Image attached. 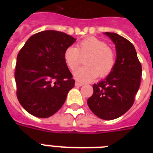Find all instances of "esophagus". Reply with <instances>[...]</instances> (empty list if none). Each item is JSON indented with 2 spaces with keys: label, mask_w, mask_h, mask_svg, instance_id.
<instances>
[{
  "label": "esophagus",
  "mask_w": 153,
  "mask_h": 153,
  "mask_svg": "<svg viewBox=\"0 0 153 153\" xmlns=\"http://www.w3.org/2000/svg\"><path fill=\"white\" fill-rule=\"evenodd\" d=\"M82 85H83V83H82V82H75V86H82Z\"/></svg>",
  "instance_id": "esophagus-1"
}]
</instances>
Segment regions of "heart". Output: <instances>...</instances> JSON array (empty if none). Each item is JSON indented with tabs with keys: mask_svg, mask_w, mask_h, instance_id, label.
Here are the masks:
<instances>
[{
	"mask_svg": "<svg viewBox=\"0 0 153 153\" xmlns=\"http://www.w3.org/2000/svg\"><path fill=\"white\" fill-rule=\"evenodd\" d=\"M85 67L74 72L77 80L86 82L98 76H107L115 66V55L108 44L96 37H88L77 44L76 48L68 47L63 53V59L71 71L78 68L85 58Z\"/></svg>",
	"mask_w": 153,
	"mask_h": 153,
	"instance_id": "heart-1",
	"label": "heart"
}]
</instances>
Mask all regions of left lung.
Here are the masks:
<instances>
[{
  "label": "left lung",
  "instance_id": "1",
  "mask_svg": "<svg viewBox=\"0 0 153 153\" xmlns=\"http://www.w3.org/2000/svg\"><path fill=\"white\" fill-rule=\"evenodd\" d=\"M105 34L115 44L116 62L106 79L94 84L93 95L88 98L87 105L99 118L114 120L126 114L133 105L142 68L132 43L114 32Z\"/></svg>",
  "mask_w": 153,
  "mask_h": 153
}]
</instances>
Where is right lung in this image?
I'll list each match as a JSON object with an SVG mask.
<instances>
[{
    "label": "right lung",
    "instance_id": "right-lung-1",
    "mask_svg": "<svg viewBox=\"0 0 153 153\" xmlns=\"http://www.w3.org/2000/svg\"><path fill=\"white\" fill-rule=\"evenodd\" d=\"M76 39L64 32H38L25 43L16 59V96L33 116H52L64 104L74 79L63 59L66 49Z\"/></svg>",
    "mask_w": 153,
    "mask_h": 153
}]
</instances>
